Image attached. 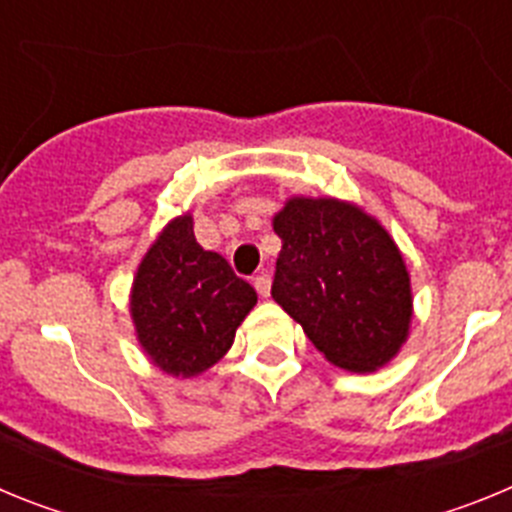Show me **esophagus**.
<instances>
[{
	"instance_id": "obj_1",
	"label": "esophagus",
	"mask_w": 512,
	"mask_h": 512,
	"mask_svg": "<svg viewBox=\"0 0 512 512\" xmlns=\"http://www.w3.org/2000/svg\"><path fill=\"white\" fill-rule=\"evenodd\" d=\"M253 287H256V292H259L261 297H269L271 295V277H269V274H264V271H261L259 277H253Z\"/></svg>"
}]
</instances>
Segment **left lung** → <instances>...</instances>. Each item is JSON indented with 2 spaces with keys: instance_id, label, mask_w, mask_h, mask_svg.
Returning <instances> with one entry per match:
<instances>
[{
  "instance_id": "obj_1",
  "label": "left lung",
  "mask_w": 512,
  "mask_h": 512,
  "mask_svg": "<svg viewBox=\"0 0 512 512\" xmlns=\"http://www.w3.org/2000/svg\"><path fill=\"white\" fill-rule=\"evenodd\" d=\"M282 238L271 297L338 369L390 364L413 323L410 271L377 217L336 197H289L271 220Z\"/></svg>"
}]
</instances>
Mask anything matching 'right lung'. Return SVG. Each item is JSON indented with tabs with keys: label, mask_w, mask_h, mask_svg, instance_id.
Masks as SVG:
<instances>
[{
	"label": "right lung",
	"mask_w": 512,
	"mask_h": 512,
	"mask_svg": "<svg viewBox=\"0 0 512 512\" xmlns=\"http://www.w3.org/2000/svg\"><path fill=\"white\" fill-rule=\"evenodd\" d=\"M256 289L194 238L192 212L176 215L140 259L130 318L143 354L176 379H192L228 354L256 305Z\"/></svg>",
	"instance_id": "obj_1"
}]
</instances>
